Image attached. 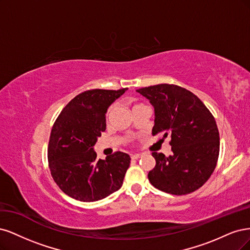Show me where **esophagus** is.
I'll list each match as a JSON object with an SVG mask.
<instances>
[{"label": "esophagus", "mask_w": 250, "mask_h": 250, "mask_svg": "<svg viewBox=\"0 0 250 250\" xmlns=\"http://www.w3.org/2000/svg\"><path fill=\"white\" fill-rule=\"evenodd\" d=\"M141 157H142L141 154H135V155H132V156H131V158H132L133 160H137V159H139V158H141Z\"/></svg>", "instance_id": "1"}]
</instances>
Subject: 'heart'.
Segmentation results:
<instances>
[{"instance_id": "b5f03b06", "label": "heart", "mask_w": 250, "mask_h": 250, "mask_svg": "<svg viewBox=\"0 0 250 250\" xmlns=\"http://www.w3.org/2000/svg\"><path fill=\"white\" fill-rule=\"evenodd\" d=\"M137 106H139V104H135L134 107H137ZM134 107H133V108H134ZM113 109H114L113 106H110V107L108 108V110H107V112H106V117H107V118H109V117L111 116L112 112H113Z\"/></svg>"}]
</instances>
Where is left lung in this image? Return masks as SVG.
<instances>
[{"label":"left lung","mask_w":250,"mask_h":250,"mask_svg":"<svg viewBox=\"0 0 250 250\" xmlns=\"http://www.w3.org/2000/svg\"><path fill=\"white\" fill-rule=\"evenodd\" d=\"M155 108L152 135L170 136L172 154L152 152L156 166L148 172L155 188L184 195L199 189L210 179L220 148L215 118L195 94L173 84L137 89Z\"/></svg>","instance_id":"1"}]
</instances>
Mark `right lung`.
Listing matches in <instances>:
<instances>
[{
	"label": "right lung",
	"instance_id": "add662e5",
	"mask_svg": "<svg viewBox=\"0 0 250 250\" xmlns=\"http://www.w3.org/2000/svg\"><path fill=\"white\" fill-rule=\"evenodd\" d=\"M126 89L84 91L72 99L56 119L47 161L55 183L66 195L90 203L123 186L130 156L116 151L106 160H96L93 146L106 130L109 106Z\"/></svg>",
	"mask_w": 250,
	"mask_h": 250
}]
</instances>
